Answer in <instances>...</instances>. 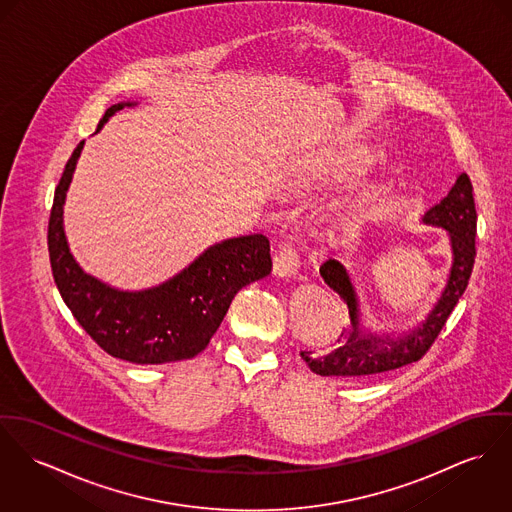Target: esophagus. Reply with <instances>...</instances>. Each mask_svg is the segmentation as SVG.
I'll list each match as a JSON object with an SVG mask.
<instances>
[{
  "label": "esophagus",
  "mask_w": 512,
  "mask_h": 512,
  "mask_svg": "<svg viewBox=\"0 0 512 512\" xmlns=\"http://www.w3.org/2000/svg\"><path fill=\"white\" fill-rule=\"evenodd\" d=\"M298 255L290 245H280L273 259V275L278 278H292L298 273Z\"/></svg>",
  "instance_id": "obj_1"
}]
</instances>
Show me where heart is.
Listing matches in <instances>:
<instances>
[{"label":"heart","mask_w":512,"mask_h":512,"mask_svg":"<svg viewBox=\"0 0 512 512\" xmlns=\"http://www.w3.org/2000/svg\"><path fill=\"white\" fill-rule=\"evenodd\" d=\"M368 163H370V154L360 150V148H353L335 161V165L331 167V175L335 179H345L349 175L362 171ZM376 193H378V183L376 181H362L354 189L353 195L341 204V212L343 214H353L360 206H364L366 202H370L372 198L376 197Z\"/></svg>","instance_id":"b5f03b06"}]
</instances>
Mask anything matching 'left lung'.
<instances>
[{"instance_id":"obj_1","label":"left lung","mask_w":512,"mask_h":512,"mask_svg":"<svg viewBox=\"0 0 512 512\" xmlns=\"http://www.w3.org/2000/svg\"><path fill=\"white\" fill-rule=\"evenodd\" d=\"M421 222L442 228L452 251V265L446 284L431 312L407 331H374L362 321L360 298L347 267L339 259L325 261L319 267V275L347 302L351 325L341 331V337L337 339L339 347L333 353L325 356H317L312 351L300 353L312 372L319 376L362 378L417 362L431 349L472 276L477 214L470 177L460 173L448 195L431 206L421 216Z\"/></svg>"}]
</instances>
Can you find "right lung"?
Instances as JSON below:
<instances>
[{
    "label": "right lung",
    "instance_id": "1",
    "mask_svg": "<svg viewBox=\"0 0 512 512\" xmlns=\"http://www.w3.org/2000/svg\"><path fill=\"white\" fill-rule=\"evenodd\" d=\"M136 101L107 109L103 124ZM85 142L68 159L54 193L48 253L62 300L89 337L107 353L134 364L189 360L206 349L237 292L271 275V245L263 234L230 237L206 247L193 263L161 284L120 290L85 273L64 232V204Z\"/></svg>",
    "mask_w": 512,
    "mask_h": 512
}]
</instances>
